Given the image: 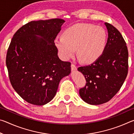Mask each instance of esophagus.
I'll return each mask as SVG.
<instances>
[{"label":"esophagus","mask_w":134,"mask_h":134,"mask_svg":"<svg viewBox=\"0 0 134 134\" xmlns=\"http://www.w3.org/2000/svg\"><path fill=\"white\" fill-rule=\"evenodd\" d=\"M71 70L72 71H76V70H77V67L76 66V65H74V64H71Z\"/></svg>","instance_id":"obj_1"}]
</instances>
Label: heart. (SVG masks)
Here are the masks:
<instances>
[{"label": "heart", "instance_id": "b5f03b06", "mask_svg": "<svg viewBox=\"0 0 134 134\" xmlns=\"http://www.w3.org/2000/svg\"><path fill=\"white\" fill-rule=\"evenodd\" d=\"M107 34L104 28L90 24H77L65 29L63 37H57L54 43L64 60H69L76 54L81 62H95L105 50Z\"/></svg>", "mask_w": 134, "mask_h": 134}]
</instances>
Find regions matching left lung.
<instances>
[{
    "mask_svg": "<svg viewBox=\"0 0 134 134\" xmlns=\"http://www.w3.org/2000/svg\"><path fill=\"white\" fill-rule=\"evenodd\" d=\"M105 25L108 38L103 54L92 64L78 68L86 80L79 94L93 105L109 101L121 89L128 71V51L124 38L115 27L107 22Z\"/></svg>",
    "mask_w": 134,
    "mask_h": 134,
    "instance_id": "1",
    "label": "left lung"
}]
</instances>
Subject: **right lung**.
Here are the masks:
<instances>
[{"label": "right lung", "instance_id": "1", "mask_svg": "<svg viewBox=\"0 0 134 134\" xmlns=\"http://www.w3.org/2000/svg\"><path fill=\"white\" fill-rule=\"evenodd\" d=\"M64 22L59 18L29 22L11 40L6 58L10 83L22 99L32 105L50 102L60 80L71 72V63L59 58L54 43Z\"/></svg>", "mask_w": 134, "mask_h": 134}]
</instances>
